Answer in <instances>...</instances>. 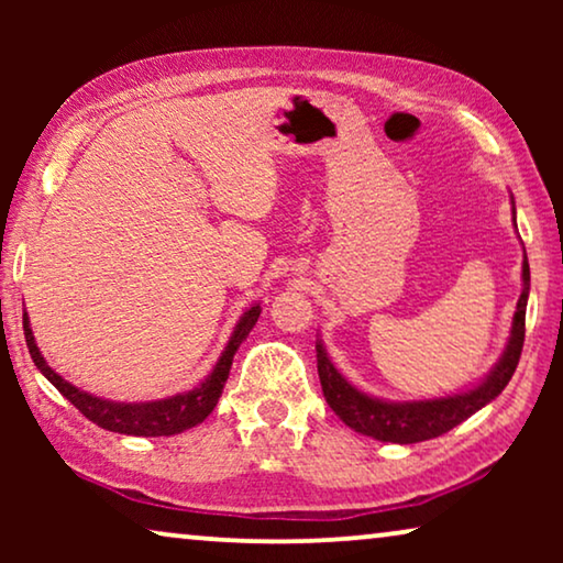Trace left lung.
<instances>
[{
  "mask_svg": "<svg viewBox=\"0 0 563 563\" xmlns=\"http://www.w3.org/2000/svg\"><path fill=\"white\" fill-rule=\"evenodd\" d=\"M512 222H515V202H512ZM518 228V225H515ZM528 291H530V266L528 256H522V291L518 299V310L512 314L510 338L503 356L492 372L484 376L479 384L472 389L459 391V395L435 397V399H412V402H391V399H379L374 395H366L358 387L345 379L330 361L325 345L318 338V374L322 384V395L338 418L345 426L356 430L361 435L376 438L384 443H420L430 441L449 433L459 422L472 418L479 412L484 405H489L499 391L507 387L512 379L515 366L520 361L522 341H526V307H528Z\"/></svg>",
  "mask_w": 563,
  "mask_h": 563,
  "instance_id": "obj_1",
  "label": "left lung"
}]
</instances>
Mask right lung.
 <instances>
[{
    "mask_svg": "<svg viewBox=\"0 0 563 563\" xmlns=\"http://www.w3.org/2000/svg\"><path fill=\"white\" fill-rule=\"evenodd\" d=\"M258 314L261 305H253L243 312V318L238 320V325L233 328V335H230L225 351L220 353L218 364L212 366V372L207 374V379L202 384H197V387L189 391H181V395L153 399V402H114V399L89 395V391L74 387L71 382H66L64 376L56 374L48 364H45L43 353L35 343L33 328H30L27 312H22V328H25V343L35 366L41 368L45 379H48L53 387L84 415V418L97 422L99 428L112 430V433L156 438L184 433V430L199 426V422L214 410V405H218V399L222 395V387H225L228 382L230 366H233L235 351L241 349V343L249 338L253 325H256Z\"/></svg>",
    "mask_w": 563,
    "mask_h": 563,
    "instance_id": "add662e5",
    "label": "right lung"
}]
</instances>
